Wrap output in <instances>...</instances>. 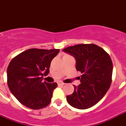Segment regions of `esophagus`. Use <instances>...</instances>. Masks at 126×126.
Masks as SVG:
<instances>
[{"mask_svg":"<svg viewBox=\"0 0 126 126\" xmlns=\"http://www.w3.org/2000/svg\"><path fill=\"white\" fill-rule=\"evenodd\" d=\"M58 85H60V86H63V85L65 84V83H63V82H61V81H60V82H58Z\"/></svg>","mask_w":126,"mask_h":126,"instance_id":"34e87169","label":"esophagus"}]
</instances>
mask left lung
Segmentation results:
<instances>
[{"label":"left lung","instance_id":"8db88e82","mask_svg":"<svg viewBox=\"0 0 126 126\" xmlns=\"http://www.w3.org/2000/svg\"><path fill=\"white\" fill-rule=\"evenodd\" d=\"M63 52L74 57L76 68L82 74L74 93L66 96L68 104L80 110L96 104L110 88L111 83L113 63L110 56L95 44H79L64 48Z\"/></svg>","mask_w":126,"mask_h":126}]
</instances>
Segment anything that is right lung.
<instances>
[{"mask_svg": "<svg viewBox=\"0 0 126 126\" xmlns=\"http://www.w3.org/2000/svg\"><path fill=\"white\" fill-rule=\"evenodd\" d=\"M60 49L31 48L14 58L7 69V85L16 99L32 110L46 107L51 101L56 83L43 82L50 63Z\"/></svg>", "mask_w": 126, "mask_h": 126, "instance_id": "add662e5", "label": "right lung"}]
</instances>
